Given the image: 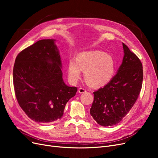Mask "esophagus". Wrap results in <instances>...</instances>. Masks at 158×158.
I'll return each mask as SVG.
<instances>
[{
  "mask_svg": "<svg viewBox=\"0 0 158 158\" xmlns=\"http://www.w3.org/2000/svg\"><path fill=\"white\" fill-rule=\"evenodd\" d=\"M86 92V89H85L84 88H80L78 89V92L80 93V94L84 93V92Z\"/></svg>",
  "mask_w": 158,
  "mask_h": 158,
  "instance_id": "obj_1",
  "label": "esophagus"
}]
</instances>
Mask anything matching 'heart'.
I'll return each instance as SVG.
<instances>
[{
    "mask_svg": "<svg viewBox=\"0 0 158 158\" xmlns=\"http://www.w3.org/2000/svg\"><path fill=\"white\" fill-rule=\"evenodd\" d=\"M85 70V79L92 86L101 87L113 78L115 63L111 56L100 51L82 52L76 59L69 62V76L73 82H77Z\"/></svg>",
    "mask_w": 158,
    "mask_h": 158,
    "instance_id": "heart-1",
    "label": "heart"
}]
</instances>
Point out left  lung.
I'll use <instances>...</instances> for the list:
<instances>
[{
	"label": "left lung",
	"instance_id": "left-lung-1",
	"mask_svg": "<svg viewBox=\"0 0 158 158\" xmlns=\"http://www.w3.org/2000/svg\"><path fill=\"white\" fill-rule=\"evenodd\" d=\"M123 63L111 80L94 92L90 114L99 125L113 126L122 121L139 96L143 80L139 58L123 44Z\"/></svg>",
	"mask_w": 158,
	"mask_h": 158
}]
</instances>
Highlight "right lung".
Returning a JSON list of instances; mask_svg holds the SVG:
<instances>
[{"label":"right lung","instance_id":"1","mask_svg":"<svg viewBox=\"0 0 158 158\" xmlns=\"http://www.w3.org/2000/svg\"><path fill=\"white\" fill-rule=\"evenodd\" d=\"M54 40H42L17 55L13 83L19 106L37 123H49L63 117L66 103L77 92L63 80L61 60Z\"/></svg>","mask_w":158,"mask_h":158}]
</instances>
